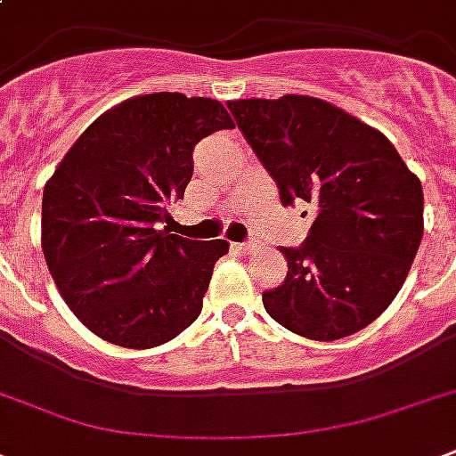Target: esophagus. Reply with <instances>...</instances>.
<instances>
[{
  "label": "esophagus",
  "instance_id": "1",
  "mask_svg": "<svg viewBox=\"0 0 456 456\" xmlns=\"http://www.w3.org/2000/svg\"><path fill=\"white\" fill-rule=\"evenodd\" d=\"M232 248H236V250H239V253H250V250H256V241L232 243Z\"/></svg>",
  "mask_w": 456,
  "mask_h": 456
}]
</instances>
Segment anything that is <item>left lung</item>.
Wrapping results in <instances>:
<instances>
[{
  "label": "left lung",
  "instance_id": "8db88e82",
  "mask_svg": "<svg viewBox=\"0 0 456 456\" xmlns=\"http://www.w3.org/2000/svg\"><path fill=\"white\" fill-rule=\"evenodd\" d=\"M279 186L284 206L305 200L312 227L265 310L312 340L357 333L403 289L424 236L421 182L381 132L314 96L227 103ZM307 215V210H305Z\"/></svg>",
  "mask_w": 456,
  "mask_h": 456
}]
</instances>
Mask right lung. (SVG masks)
I'll list each match as a JSON object with an SVG mask.
<instances>
[{
    "instance_id": "1",
    "label": "right lung",
    "mask_w": 456,
    "mask_h": 456,
    "mask_svg": "<svg viewBox=\"0 0 456 456\" xmlns=\"http://www.w3.org/2000/svg\"><path fill=\"white\" fill-rule=\"evenodd\" d=\"M232 127L215 99L158 92L106 110L63 156L42 196V250L89 331L146 350L199 319L229 243L170 234L163 222L184 199L193 146Z\"/></svg>"
}]
</instances>
